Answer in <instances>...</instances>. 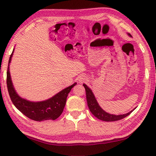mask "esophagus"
I'll return each instance as SVG.
<instances>
[{"label": "esophagus", "mask_w": 156, "mask_h": 156, "mask_svg": "<svg viewBox=\"0 0 156 156\" xmlns=\"http://www.w3.org/2000/svg\"><path fill=\"white\" fill-rule=\"evenodd\" d=\"M87 79L86 77H84V76H80V78L78 79V81L80 82V83H84V82H85Z\"/></svg>", "instance_id": "1"}]
</instances>
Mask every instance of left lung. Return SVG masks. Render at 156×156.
<instances>
[{"mask_svg": "<svg viewBox=\"0 0 156 156\" xmlns=\"http://www.w3.org/2000/svg\"><path fill=\"white\" fill-rule=\"evenodd\" d=\"M128 36L131 37V35L130 34H128ZM83 86L84 87V88H85L87 101V105L89 107V109L90 110L92 114L96 116L98 119L101 120L102 121H106V122H113V121L119 120L129 115L136 108V107L135 109L131 111V112H129V113H125V114H111V113L105 112V111H104L101 107H100L98 103L96 97H95L94 93L92 92L91 89L85 84H83Z\"/></svg>", "mask_w": 156, "mask_h": 156, "instance_id": "left-lung-1", "label": "left lung"}]
</instances>
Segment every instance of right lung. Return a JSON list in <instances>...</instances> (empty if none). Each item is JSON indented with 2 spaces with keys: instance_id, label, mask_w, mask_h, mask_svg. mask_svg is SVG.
Instances as JSON below:
<instances>
[{
  "instance_id": "add662e5",
  "label": "right lung",
  "mask_w": 156,
  "mask_h": 156,
  "mask_svg": "<svg viewBox=\"0 0 156 156\" xmlns=\"http://www.w3.org/2000/svg\"><path fill=\"white\" fill-rule=\"evenodd\" d=\"M14 51V49L9 57L7 72V89L13 104L21 113L33 120L41 122L57 119L63 112L69 93L77 83H73L72 85L62 89L54 96L43 101L32 102L23 98L16 91L9 72V64Z\"/></svg>"
}]
</instances>
